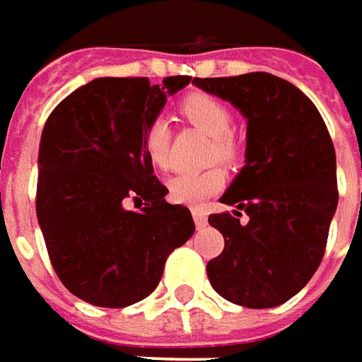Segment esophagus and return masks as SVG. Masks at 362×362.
<instances>
[{
  "label": "esophagus",
  "mask_w": 362,
  "mask_h": 362,
  "mask_svg": "<svg viewBox=\"0 0 362 362\" xmlns=\"http://www.w3.org/2000/svg\"><path fill=\"white\" fill-rule=\"evenodd\" d=\"M191 214H193V219H195V228H197V230H203V228L207 226V216H205V211H203L202 207H195V209H191Z\"/></svg>",
  "instance_id": "1"
}]
</instances>
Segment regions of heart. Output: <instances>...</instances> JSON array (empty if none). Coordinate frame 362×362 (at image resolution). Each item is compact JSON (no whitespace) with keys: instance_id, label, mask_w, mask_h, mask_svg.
<instances>
[{"instance_id":"1","label":"heart","mask_w":362,"mask_h":362,"mask_svg":"<svg viewBox=\"0 0 362 362\" xmlns=\"http://www.w3.org/2000/svg\"><path fill=\"white\" fill-rule=\"evenodd\" d=\"M181 112L193 127L214 136V148H211L214 159L226 160V163H235L240 159L242 148L235 141V136L230 132L233 124L230 106L223 105L219 98L211 94L195 92V94H189L181 103ZM143 146H145L146 157L155 167L159 169L169 167L171 129L165 117H155L146 124ZM223 187H226V171L219 167H211L202 173H181L173 177L169 181V197L175 203L199 205Z\"/></svg>"}]
</instances>
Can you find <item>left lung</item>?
Segmentation results:
<instances>
[{"instance_id": "8db88e82", "label": "left lung", "mask_w": 362, "mask_h": 362, "mask_svg": "<svg viewBox=\"0 0 362 362\" xmlns=\"http://www.w3.org/2000/svg\"><path fill=\"white\" fill-rule=\"evenodd\" d=\"M193 84L247 120L245 165L219 199L233 211L209 216L226 240L207 264L209 282L245 308L280 306L308 284L325 256L339 203L332 139L313 100L274 74L193 78Z\"/></svg>"}]
</instances>
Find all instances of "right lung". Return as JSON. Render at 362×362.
Wrapping results in <instances>:
<instances>
[{
	"instance_id": "1",
	"label": "right lung",
	"mask_w": 362,
	"mask_h": 362,
	"mask_svg": "<svg viewBox=\"0 0 362 362\" xmlns=\"http://www.w3.org/2000/svg\"><path fill=\"white\" fill-rule=\"evenodd\" d=\"M191 78H96L52 110L37 155L35 214L54 272L74 296L124 308L159 284L165 262L195 231L165 202L143 146L146 124ZM129 201L146 202L141 212Z\"/></svg>"
}]
</instances>
